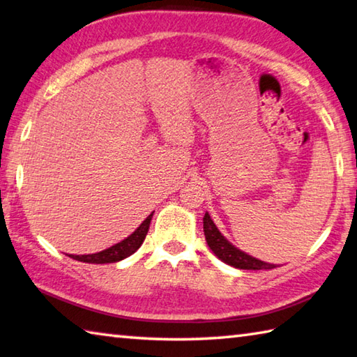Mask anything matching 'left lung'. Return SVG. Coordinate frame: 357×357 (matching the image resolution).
<instances>
[{"label": "left lung", "mask_w": 357, "mask_h": 357, "mask_svg": "<svg viewBox=\"0 0 357 357\" xmlns=\"http://www.w3.org/2000/svg\"><path fill=\"white\" fill-rule=\"evenodd\" d=\"M203 229L206 236V242L209 245L213 255H215L220 261L231 265V267L241 268V270H271L275 268V264H268L259 259L246 255L242 250L236 248L234 245L225 238L222 232L218 231L215 223L212 222L209 213H204L203 218Z\"/></svg>", "instance_id": "obj_1"}]
</instances>
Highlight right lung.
<instances>
[{
  "instance_id": "1",
  "label": "right lung",
  "mask_w": 357,
  "mask_h": 357,
  "mask_svg": "<svg viewBox=\"0 0 357 357\" xmlns=\"http://www.w3.org/2000/svg\"><path fill=\"white\" fill-rule=\"evenodd\" d=\"M153 213L144 220V223H142L131 236L126 237L125 241L112 245L111 248L95 252V255H82V256L71 255L70 257H73L79 262H87V264H114V262L123 261V259H126L128 256L134 255V252L140 248V245L144 243L145 237L148 234V229H150Z\"/></svg>"
}]
</instances>
